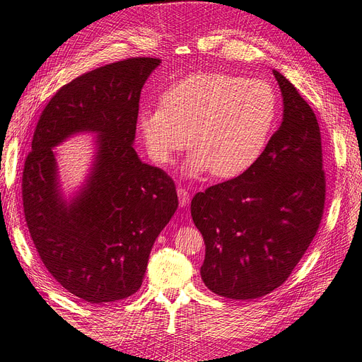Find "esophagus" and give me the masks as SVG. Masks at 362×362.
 I'll list each match as a JSON object with an SVG mask.
<instances>
[{"label":"esophagus","mask_w":362,"mask_h":362,"mask_svg":"<svg viewBox=\"0 0 362 362\" xmlns=\"http://www.w3.org/2000/svg\"><path fill=\"white\" fill-rule=\"evenodd\" d=\"M178 200H180V205L181 206H187L189 205V200H190V194L185 189H178Z\"/></svg>","instance_id":"34e87169"}]
</instances>
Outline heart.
<instances>
[{
	"instance_id": "heart-1",
	"label": "heart",
	"mask_w": 362,
	"mask_h": 362,
	"mask_svg": "<svg viewBox=\"0 0 362 362\" xmlns=\"http://www.w3.org/2000/svg\"><path fill=\"white\" fill-rule=\"evenodd\" d=\"M272 84L226 72H199L170 84L162 105L142 110L139 127L157 163H169L187 146L190 173L227 180L263 156L278 122ZM191 139H188V134Z\"/></svg>"
}]
</instances>
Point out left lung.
Returning a JSON list of instances; mask_svg holds the SVG:
<instances>
[{
  "label": "left lung",
  "mask_w": 362,
  "mask_h": 362,
  "mask_svg": "<svg viewBox=\"0 0 362 362\" xmlns=\"http://www.w3.org/2000/svg\"><path fill=\"white\" fill-rule=\"evenodd\" d=\"M284 120L259 160L192 200L205 240L200 274L215 294L263 297L281 286L320 228L325 205L322 142L316 115L294 86L273 71Z\"/></svg>",
  "instance_id": "obj_1"
}]
</instances>
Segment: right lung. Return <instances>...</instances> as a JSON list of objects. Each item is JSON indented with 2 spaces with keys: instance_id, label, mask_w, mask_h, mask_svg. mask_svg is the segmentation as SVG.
I'll return each mask as SVG.
<instances>
[{
  "instance_id": "1",
  "label": "right lung",
  "mask_w": 362,
  "mask_h": 362,
  "mask_svg": "<svg viewBox=\"0 0 362 362\" xmlns=\"http://www.w3.org/2000/svg\"><path fill=\"white\" fill-rule=\"evenodd\" d=\"M156 57H127L86 72L42 110L22 172L25 221L42 264L89 303L135 294L154 240L178 208L173 180L132 147L139 96ZM100 134L93 177L69 206L59 196L51 148L76 132Z\"/></svg>"
}]
</instances>
